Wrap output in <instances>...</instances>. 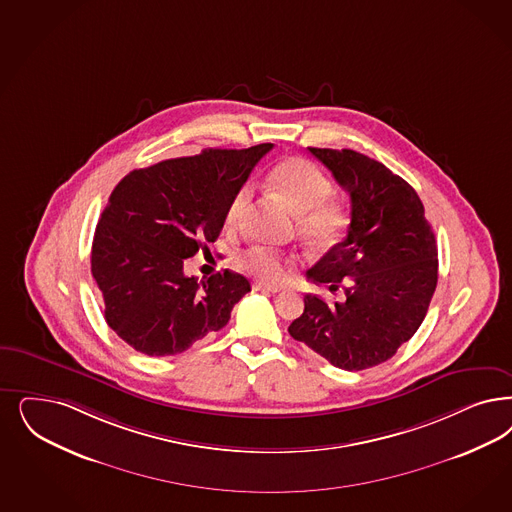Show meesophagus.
Masks as SVG:
<instances>
[{
	"instance_id": "obj_1",
	"label": "esophagus",
	"mask_w": 512,
	"mask_h": 512,
	"mask_svg": "<svg viewBox=\"0 0 512 512\" xmlns=\"http://www.w3.org/2000/svg\"><path fill=\"white\" fill-rule=\"evenodd\" d=\"M253 289H255V291H268V293H278V291H282L280 285H272V283L265 282L253 283Z\"/></svg>"
}]
</instances>
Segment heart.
I'll return each instance as SVG.
<instances>
[{
  "mask_svg": "<svg viewBox=\"0 0 512 512\" xmlns=\"http://www.w3.org/2000/svg\"><path fill=\"white\" fill-rule=\"evenodd\" d=\"M270 181L293 212L299 213L300 232L308 240L316 244H336L344 236L348 217L338 204L329 202L333 183L314 162L300 157L283 160L272 170ZM249 198L251 185H242L234 193L225 212L227 229L240 225ZM238 263L246 272L265 282H280L287 276L291 259L266 247H251L240 255Z\"/></svg>",
  "mask_w": 512,
  "mask_h": 512,
  "instance_id": "heart-1",
  "label": "heart"
}]
</instances>
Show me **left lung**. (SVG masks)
I'll use <instances>...</instances> for the list:
<instances>
[{
  "label": "left lung",
  "instance_id": "left-lung-1",
  "mask_svg": "<svg viewBox=\"0 0 512 512\" xmlns=\"http://www.w3.org/2000/svg\"><path fill=\"white\" fill-rule=\"evenodd\" d=\"M350 193L352 221L306 276L344 285V300L304 297L289 335L344 371H363L393 357L427 314L437 287V244L422 200L403 177L352 149L308 147Z\"/></svg>",
  "mask_w": 512,
  "mask_h": 512
}]
</instances>
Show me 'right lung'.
<instances>
[{
	"mask_svg": "<svg viewBox=\"0 0 512 512\" xmlns=\"http://www.w3.org/2000/svg\"><path fill=\"white\" fill-rule=\"evenodd\" d=\"M272 149H206L124 176L94 232L90 270L107 325L145 355H176L223 329L251 291L242 274L187 278L185 259L215 242L234 193Z\"/></svg>",
	"mask_w": 512,
	"mask_h": 512,
	"instance_id": "add662e5",
	"label": "right lung"
}]
</instances>
